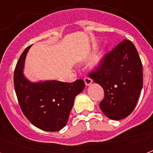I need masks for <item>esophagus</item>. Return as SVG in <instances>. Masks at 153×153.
I'll list each match as a JSON object with an SVG mask.
<instances>
[{"instance_id": "obj_1", "label": "esophagus", "mask_w": 153, "mask_h": 153, "mask_svg": "<svg viewBox=\"0 0 153 153\" xmlns=\"http://www.w3.org/2000/svg\"><path fill=\"white\" fill-rule=\"evenodd\" d=\"M83 80H84V83H85V84H86L87 86H88V85H90L91 83H93V80L91 79L90 78H88V77H85V78L83 79Z\"/></svg>"}]
</instances>
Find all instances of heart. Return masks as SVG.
Returning a JSON list of instances; mask_svg holds the SVG:
<instances>
[{
	"label": "heart",
	"instance_id": "obj_1",
	"mask_svg": "<svg viewBox=\"0 0 153 153\" xmlns=\"http://www.w3.org/2000/svg\"><path fill=\"white\" fill-rule=\"evenodd\" d=\"M100 60H101V56H98L96 59V61H95V64H98L100 62Z\"/></svg>",
	"mask_w": 153,
	"mask_h": 153
}]
</instances>
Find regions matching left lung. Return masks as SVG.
I'll list each match as a JSON object with an SVG mask.
<instances>
[{
  "label": "left lung",
  "mask_w": 153,
  "mask_h": 153,
  "mask_svg": "<svg viewBox=\"0 0 153 153\" xmlns=\"http://www.w3.org/2000/svg\"><path fill=\"white\" fill-rule=\"evenodd\" d=\"M102 87V112L111 120L127 117L136 106L143 88V65L134 45L123 40L106 53L98 66L88 74Z\"/></svg>",
  "instance_id": "1"
}]
</instances>
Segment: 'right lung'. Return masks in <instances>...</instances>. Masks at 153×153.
Returning <instances> with one entry per match:
<instances>
[{"mask_svg":"<svg viewBox=\"0 0 153 153\" xmlns=\"http://www.w3.org/2000/svg\"><path fill=\"white\" fill-rule=\"evenodd\" d=\"M28 47L19 59L14 72V85L24 115L36 127L45 131H58L65 126L75 97L84 88L83 80L73 83L44 81L31 83L23 74Z\"/></svg>","mask_w":153,"mask_h":153,"instance_id":"add662e5","label":"right lung"}]
</instances>
